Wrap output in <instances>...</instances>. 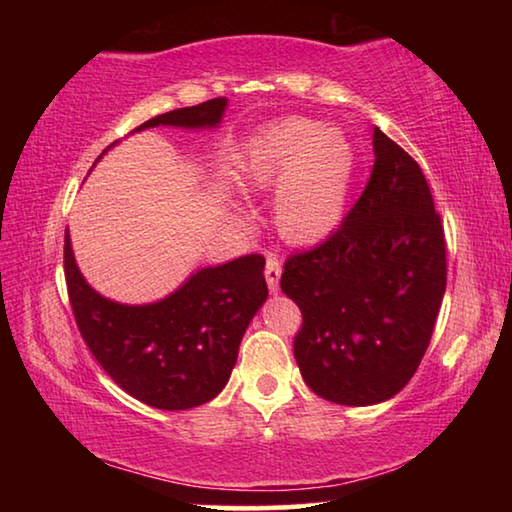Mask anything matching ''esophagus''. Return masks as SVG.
I'll return each mask as SVG.
<instances>
[{"instance_id": "34e87169", "label": "esophagus", "mask_w": 512, "mask_h": 512, "mask_svg": "<svg viewBox=\"0 0 512 512\" xmlns=\"http://www.w3.org/2000/svg\"><path fill=\"white\" fill-rule=\"evenodd\" d=\"M264 275H266V284H268V289H271V293H277V291H280L282 264H280V259H277L275 255H268Z\"/></svg>"}]
</instances>
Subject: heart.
<instances>
[{
    "instance_id": "obj_1",
    "label": "heart",
    "mask_w": 512,
    "mask_h": 512,
    "mask_svg": "<svg viewBox=\"0 0 512 512\" xmlns=\"http://www.w3.org/2000/svg\"><path fill=\"white\" fill-rule=\"evenodd\" d=\"M357 155L339 128L316 119L275 121L241 151L232 171L248 196L273 190V223L293 246L327 239L343 221Z\"/></svg>"
}]
</instances>
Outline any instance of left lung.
<instances>
[{"mask_svg":"<svg viewBox=\"0 0 512 512\" xmlns=\"http://www.w3.org/2000/svg\"><path fill=\"white\" fill-rule=\"evenodd\" d=\"M372 151L368 185L341 228L291 255L280 280L302 311L300 375L343 406L386 402L409 384L447 284L443 225L418 162L379 128Z\"/></svg>","mask_w":512,"mask_h":512,"instance_id":"1","label":"left lung"}]
</instances>
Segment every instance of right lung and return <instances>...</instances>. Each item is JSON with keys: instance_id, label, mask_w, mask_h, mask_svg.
Instances as JSON below:
<instances>
[{"instance_id": "1", "label": "right lung", "mask_w": 512, "mask_h": 512, "mask_svg": "<svg viewBox=\"0 0 512 512\" xmlns=\"http://www.w3.org/2000/svg\"><path fill=\"white\" fill-rule=\"evenodd\" d=\"M225 108L228 99L219 97L171 110L133 133L155 126L205 131L221 124ZM264 266L262 255L201 266L169 296L124 305L90 287L65 232L67 291L83 341L119 388L162 411L194 409L228 384L241 339L268 298Z\"/></svg>"}]
</instances>
